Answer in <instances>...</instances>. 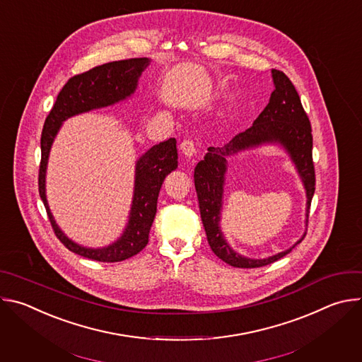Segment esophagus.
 I'll return each instance as SVG.
<instances>
[{"instance_id": "34e87169", "label": "esophagus", "mask_w": 362, "mask_h": 362, "mask_svg": "<svg viewBox=\"0 0 362 362\" xmlns=\"http://www.w3.org/2000/svg\"><path fill=\"white\" fill-rule=\"evenodd\" d=\"M180 150H182V153L185 154V156H187V158H193L194 154H196V147H194L192 140H183L180 143Z\"/></svg>"}]
</instances>
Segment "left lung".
<instances>
[{
	"mask_svg": "<svg viewBox=\"0 0 362 362\" xmlns=\"http://www.w3.org/2000/svg\"><path fill=\"white\" fill-rule=\"evenodd\" d=\"M275 90L271 94L268 106L257 116L253 124L232 140L219 146L209 147L204 159L194 168V187L199 200V209L206 236L214 253L235 268H261L288 255L306 233L289 249L265 259H252L235 252L226 242L221 230V212L223 203L225 173L228 158L233 154L257 147L264 143L281 144L291 156L305 192H306V225L311 200L315 192V169L313 162V129L302 107L298 91L292 81L279 70H272Z\"/></svg>",
	"mask_w": 362,
	"mask_h": 362,
	"instance_id": "1",
	"label": "left lung"
}]
</instances>
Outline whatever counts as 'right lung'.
Returning <instances> with one entry per match:
<instances>
[{
    "label": "right lung",
    "instance_id": "1",
    "mask_svg": "<svg viewBox=\"0 0 362 362\" xmlns=\"http://www.w3.org/2000/svg\"><path fill=\"white\" fill-rule=\"evenodd\" d=\"M148 59H129L97 66L83 74L71 77L57 95L53 109L47 116L41 133V162L38 172V192L56 236L71 252L98 262H120L137 255L148 242V232L158 211V197L165 177L177 168L176 139H169L148 148L136 163L134 194L129 223L123 235L106 247H84L69 239L53 215L45 197V170L51 144L63 122L71 116L115 105L130 97L137 87L141 71Z\"/></svg>",
    "mask_w": 362,
    "mask_h": 362
}]
</instances>
